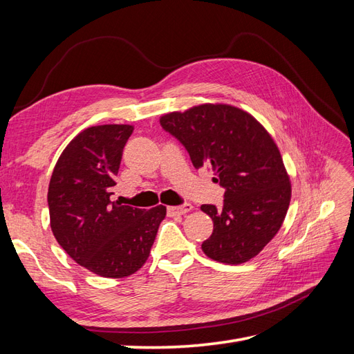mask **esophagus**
I'll return each instance as SVG.
<instances>
[{
  "mask_svg": "<svg viewBox=\"0 0 354 354\" xmlns=\"http://www.w3.org/2000/svg\"><path fill=\"white\" fill-rule=\"evenodd\" d=\"M190 209H192V203H183V205L169 207L168 208V216H171V217L183 216V214H187Z\"/></svg>",
  "mask_w": 354,
  "mask_h": 354,
  "instance_id": "34e87169",
  "label": "esophagus"
}]
</instances>
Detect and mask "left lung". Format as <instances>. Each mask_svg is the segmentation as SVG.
I'll return each instance as SVG.
<instances>
[{
	"label": "left lung",
	"mask_w": 354,
	"mask_h": 354,
	"mask_svg": "<svg viewBox=\"0 0 354 354\" xmlns=\"http://www.w3.org/2000/svg\"><path fill=\"white\" fill-rule=\"evenodd\" d=\"M159 121L186 147L194 167L211 168L212 180L226 190L221 208L201 207L214 223L202 251L226 264L259 255L279 232L291 202V181L272 136L251 113L224 103L165 113Z\"/></svg>",
	"instance_id": "left-lung-1"
}]
</instances>
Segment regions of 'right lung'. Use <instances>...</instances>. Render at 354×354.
Returning <instances> with one entry per match:
<instances>
[{
	"mask_svg": "<svg viewBox=\"0 0 354 354\" xmlns=\"http://www.w3.org/2000/svg\"><path fill=\"white\" fill-rule=\"evenodd\" d=\"M134 130L106 124L81 131L59 156L48 186L50 226L72 260L103 276L136 273L146 263L167 208L112 201L124 146Z\"/></svg>",
	"mask_w": 354,
	"mask_h": 354,
	"instance_id": "add662e5",
	"label": "right lung"
}]
</instances>
